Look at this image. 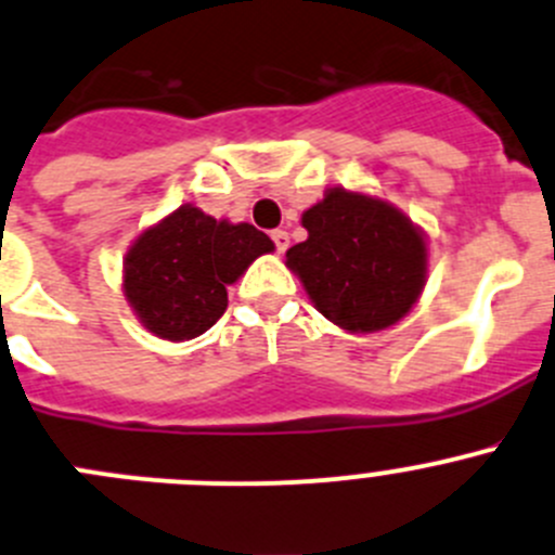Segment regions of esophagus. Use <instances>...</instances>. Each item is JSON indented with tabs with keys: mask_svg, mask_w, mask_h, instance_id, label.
I'll list each match as a JSON object with an SVG mask.
<instances>
[{
	"mask_svg": "<svg viewBox=\"0 0 555 555\" xmlns=\"http://www.w3.org/2000/svg\"><path fill=\"white\" fill-rule=\"evenodd\" d=\"M271 241H273V246H276V251H284L289 246V235L284 233V230H273Z\"/></svg>",
	"mask_w": 555,
	"mask_h": 555,
	"instance_id": "1",
	"label": "esophagus"
}]
</instances>
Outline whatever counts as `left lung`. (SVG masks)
I'll use <instances>...</instances> for the list:
<instances>
[{
    "label": "left lung",
    "mask_w": 555,
    "mask_h": 555,
    "mask_svg": "<svg viewBox=\"0 0 555 555\" xmlns=\"http://www.w3.org/2000/svg\"><path fill=\"white\" fill-rule=\"evenodd\" d=\"M309 238L287 249L322 317L352 333L396 325L421 298L428 271L423 233L379 197L327 190L304 214Z\"/></svg>",
    "instance_id": "obj_1"
}]
</instances>
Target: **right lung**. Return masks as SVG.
<instances>
[{
    "instance_id": "obj_1",
    "label": "right lung",
    "mask_w": 555,
    "mask_h": 555,
    "mask_svg": "<svg viewBox=\"0 0 555 555\" xmlns=\"http://www.w3.org/2000/svg\"><path fill=\"white\" fill-rule=\"evenodd\" d=\"M268 251L273 241L255 224L217 222L186 203L129 246L124 295L146 331L186 341L224 314L228 284Z\"/></svg>"
}]
</instances>
